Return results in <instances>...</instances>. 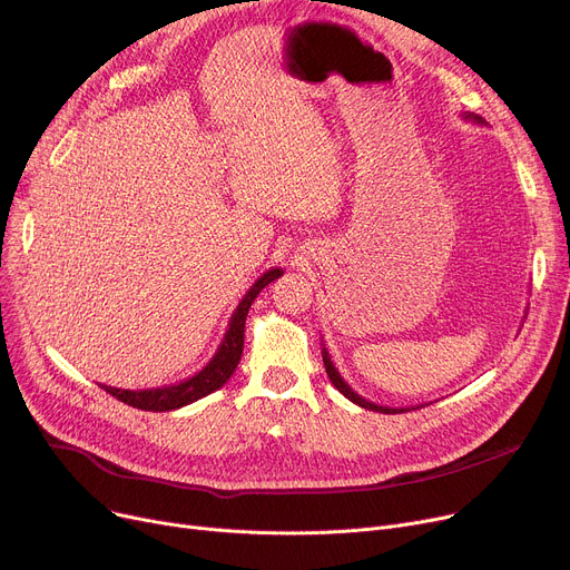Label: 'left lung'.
<instances>
[{
    "label": "left lung",
    "mask_w": 570,
    "mask_h": 570,
    "mask_svg": "<svg viewBox=\"0 0 570 570\" xmlns=\"http://www.w3.org/2000/svg\"><path fill=\"white\" fill-rule=\"evenodd\" d=\"M463 118H465V120H472V122H476V125H484V122H487L484 118H481V116H474V114H463ZM322 358H324V367H326V374H328L331 383L342 392V395H344L348 402H354V404H358V406H363V409H367V411H379V413H404V411H411V409H390V406H379V404H374V402H370V400L361 397L358 392H354V390H352V385H348V383L340 376L337 367L333 365V361H331V356H328V352H326V346L322 348Z\"/></svg>",
    "instance_id": "obj_1"
}]
</instances>
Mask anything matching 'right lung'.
Here are the masks:
<instances>
[{"instance_id": "right-lung-1", "label": "right lung", "mask_w": 570, "mask_h": 570, "mask_svg": "<svg viewBox=\"0 0 570 570\" xmlns=\"http://www.w3.org/2000/svg\"><path fill=\"white\" fill-rule=\"evenodd\" d=\"M281 276H283V269L274 267V269L262 274L250 285V289L242 296L237 311L233 313V317L228 322V331H226L222 344H218L216 354L194 376H189L180 383H170V385H161V387H146V390H122V387H111V385H102V383H100V387L107 390L111 397L120 400L127 406L141 409V411H155V413L183 409L187 404H194V402L207 397L209 392L218 390L233 376V372L237 370V365L242 361L244 324H246V315H248L250 303L255 301V296L262 289H265L269 283H274Z\"/></svg>"}]
</instances>
